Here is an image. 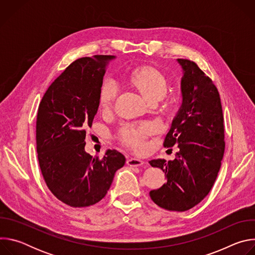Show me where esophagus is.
<instances>
[{
	"label": "esophagus",
	"mask_w": 255,
	"mask_h": 255,
	"mask_svg": "<svg viewBox=\"0 0 255 255\" xmlns=\"http://www.w3.org/2000/svg\"><path fill=\"white\" fill-rule=\"evenodd\" d=\"M126 163L129 165V166H132V167H138V166H141L143 165V161L140 160V159H137V158H129L127 159Z\"/></svg>",
	"instance_id": "34e87169"
}]
</instances>
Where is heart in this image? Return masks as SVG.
<instances>
[{
	"instance_id": "1",
	"label": "heart",
	"mask_w": 255,
	"mask_h": 255,
	"mask_svg": "<svg viewBox=\"0 0 255 255\" xmlns=\"http://www.w3.org/2000/svg\"><path fill=\"white\" fill-rule=\"evenodd\" d=\"M128 84L137 90L147 102L155 104L166 95L168 83L164 75L152 65L135 67L127 75ZM118 96L116 84L110 80L105 81L99 91V105L102 110L109 111L113 108ZM153 131L149 123L126 125L119 133V140L125 147L134 151H142L145 141Z\"/></svg>"
}]
</instances>
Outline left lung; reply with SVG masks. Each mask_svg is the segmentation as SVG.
Masks as SVG:
<instances>
[{
	"label": "left lung",
	"instance_id": "8db88e82",
	"mask_svg": "<svg viewBox=\"0 0 255 255\" xmlns=\"http://www.w3.org/2000/svg\"><path fill=\"white\" fill-rule=\"evenodd\" d=\"M183 66V105L172 121L164 147L177 145L171 161L153 159L149 163L165 172L166 183L150 191L151 200L160 208L185 212L210 193L225 150L224 117L221 100L213 81L190 59L178 58Z\"/></svg>",
	"mask_w": 255,
	"mask_h": 255
}]
</instances>
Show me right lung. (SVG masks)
Returning <instances> with one entry per match:
<instances>
[{
  "label": "right lung",
  "mask_w": 255,
  "mask_h": 255,
  "mask_svg": "<svg viewBox=\"0 0 255 255\" xmlns=\"http://www.w3.org/2000/svg\"><path fill=\"white\" fill-rule=\"evenodd\" d=\"M113 55L71 62L45 92L36 120V149L49 191L74 208L100 202L125 157L109 149L100 158L85 151L87 130L99 107V91Z\"/></svg>",
  "instance_id": "add662e5"
}]
</instances>
